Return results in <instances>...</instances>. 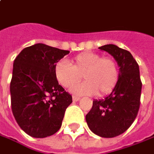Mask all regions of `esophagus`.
I'll return each instance as SVG.
<instances>
[{"instance_id":"obj_1","label":"esophagus","mask_w":154,"mask_h":154,"mask_svg":"<svg viewBox=\"0 0 154 154\" xmlns=\"http://www.w3.org/2000/svg\"><path fill=\"white\" fill-rule=\"evenodd\" d=\"M79 99H80V98H79V97H77V96H73L72 97V100L74 101V102H77V101H79Z\"/></svg>"}]
</instances>
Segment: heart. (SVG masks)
<instances>
[{
	"label": "heart",
	"instance_id": "1",
	"mask_svg": "<svg viewBox=\"0 0 154 154\" xmlns=\"http://www.w3.org/2000/svg\"><path fill=\"white\" fill-rule=\"evenodd\" d=\"M72 65L66 60L55 64L54 73L56 81L64 88L77 83L82 76L84 82L71 88V93L75 95L103 96L116 86L119 79V68L116 61L110 57L93 52H83L72 60Z\"/></svg>",
	"mask_w": 154,
	"mask_h": 154
}]
</instances>
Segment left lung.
Returning <instances> with one entry per match:
<instances>
[{
  "instance_id": "left-lung-1",
  "label": "left lung",
  "mask_w": 154,
  "mask_h": 154,
  "mask_svg": "<svg viewBox=\"0 0 154 154\" xmlns=\"http://www.w3.org/2000/svg\"><path fill=\"white\" fill-rule=\"evenodd\" d=\"M99 49L116 60L120 68L119 79L109 94L93 101L86 121L94 134L110 138L124 133L135 121L140 106L142 82L138 64L129 51L115 45H105Z\"/></svg>"
}]
</instances>
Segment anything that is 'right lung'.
<instances>
[{
    "instance_id": "1",
    "label": "right lung",
    "mask_w": 154,
    "mask_h": 154,
    "mask_svg": "<svg viewBox=\"0 0 154 154\" xmlns=\"http://www.w3.org/2000/svg\"><path fill=\"white\" fill-rule=\"evenodd\" d=\"M69 53L38 43L23 49L13 62L11 110L21 129L30 137H50L61 126L72 98L56 81L54 68Z\"/></svg>"
}]
</instances>
